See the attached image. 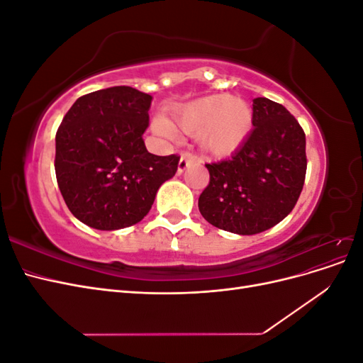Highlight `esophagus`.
<instances>
[{"mask_svg": "<svg viewBox=\"0 0 363 363\" xmlns=\"http://www.w3.org/2000/svg\"><path fill=\"white\" fill-rule=\"evenodd\" d=\"M195 159L191 156V155H183L182 157H180V160H179V167H177V172L179 174H183L184 172V169L189 167V164L194 162Z\"/></svg>", "mask_w": 363, "mask_h": 363, "instance_id": "obj_1", "label": "esophagus"}]
</instances>
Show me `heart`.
<instances>
[{"label":"heart","instance_id":"heart-1","mask_svg":"<svg viewBox=\"0 0 363 363\" xmlns=\"http://www.w3.org/2000/svg\"><path fill=\"white\" fill-rule=\"evenodd\" d=\"M172 124L186 135H196L200 148L213 157L233 155L248 138L252 127V108L239 96L215 94L172 106ZM151 128L163 139L174 140L177 131L167 119H152Z\"/></svg>","mask_w":363,"mask_h":363}]
</instances>
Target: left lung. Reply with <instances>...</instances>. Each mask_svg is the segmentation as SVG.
Wrapping results in <instances>:
<instances>
[{"label":"left lung","mask_w":363,"mask_h":363,"mask_svg":"<svg viewBox=\"0 0 363 363\" xmlns=\"http://www.w3.org/2000/svg\"><path fill=\"white\" fill-rule=\"evenodd\" d=\"M252 125L232 159L207 163L211 182L199 199L207 223L236 235L279 224L298 201L306 177V135L286 108L252 100Z\"/></svg>","instance_id":"8db88e82"}]
</instances>
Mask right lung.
<instances>
[{
  "mask_svg": "<svg viewBox=\"0 0 363 363\" xmlns=\"http://www.w3.org/2000/svg\"><path fill=\"white\" fill-rule=\"evenodd\" d=\"M152 96L113 86L80 96L56 135V177L71 213L96 230L125 228L147 216L180 157L148 152L142 135Z\"/></svg>",
  "mask_w": 363,
  "mask_h": 363,
  "instance_id": "right-lung-1",
  "label": "right lung"
}]
</instances>
